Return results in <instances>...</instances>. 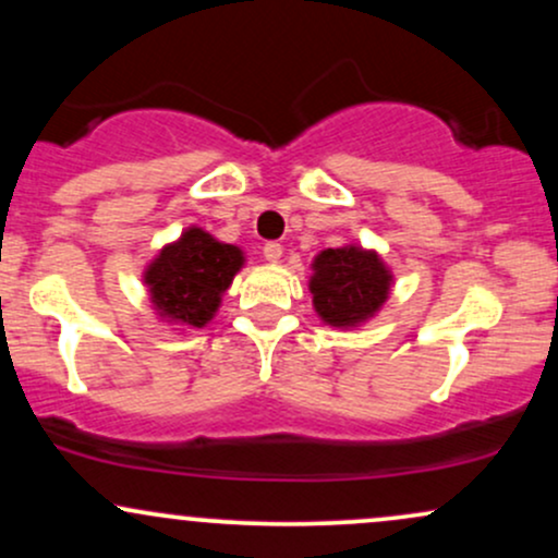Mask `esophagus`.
Here are the masks:
<instances>
[{
	"label": "esophagus",
	"instance_id": "34e87169",
	"mask_svg": "<svg viewBox=\"0 0 558 558\" xmlns=\"http://www.w3.org/2000/svg\"><path fill=\"white\" fill-rule=\"evenodd\" d=\"M262 254H265L267 262H280V257H283V246H280L278 241H267L265 246H262Z\"/></svg>",
	"mask_w": 558,
	"mask_h": 558
}]
</instances>
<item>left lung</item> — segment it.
Segmentation results:
<instances>
[{"instance_id": "8db88e82", "label": "left lung", "mask_w": 558, "mask_h": 558, "mask_svg": "<svg viewBox=\"0 0 558 558\" xmlns=\"http://www.w3.org/2000/svg\"><path fill=\"white\" fill-rule=\"evenodd\" d=\"M312 301L317 315L336 328H351L373 317L388 299L390 272L375 252L356 246L328 248L315 259Z\"/></svg>"}]
</instances>
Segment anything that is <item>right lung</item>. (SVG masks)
Wrapping results in <instances>:
<instances>
[{"label":"right lung","instance_id":"obj_1","mask_svg":"<svg viewBox=\"0 0 558 558\" xmlns=\"http://www.w3.org/2000/svg\"><path fill=\"white\" fill-rule=\"evenodd\" d=\"M241 265L239 246L215 241L202 228H189L181 241L159 252L144 280L159 315L191 328H204Z\"/></svg>","mask_w":558,"mask_h":558}]
</instances>
